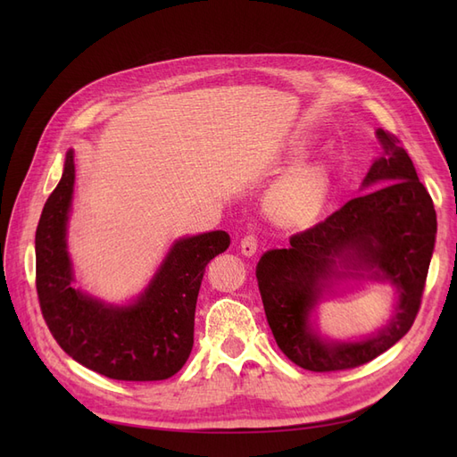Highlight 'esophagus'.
Returning a JSON list of instances; mask_svg holds the SVG:
<instances>
[{
	"instance_id": "34e87169",
	"label": "esophagus",
	"mask_w": 457,
	"mask_h": 457,
	"mask_svg": "<svg viewBox=\"0 0 457 457\" xmlns=\"http://www.w3.org/2000/svg\"><path fill=\"white\" fill-rule=\"evenodd\" d=\"M257 247H259V242H257V237H253V234H247V237H244L242 242H240V250H242V253L247 255V257L255 255Z\"/></svg>"
}]
</instances>
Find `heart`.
Returning <instances> with one entry per match:
<instances>
[{"label": "heart", "mask_w": 457, "mask_h": 457, "mask_svg": "<svg viewBox=\"0 0 457 457\" xmlns=\"http://www.w3.org/2000/svg\"><path fill=\"white\" fill-rule=\"evenodd\" d=\"M331 171L326 162H307L295 165L276 183L269 195L270 210L284 223H309L328 200Z\"/></svg>", "instance_id": "obj_1"}]
</instances>
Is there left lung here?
<instances>
[{
    "mask_svg": "<svg viewBox=\"0 0 457 457\" xmlns=\"http://www.w3.org/2000/svg\"><path fill=\"white\" fill-rule=\"evenodd\" d=\"M385 156L373 162L366 195L349 200L314 227L289 237L287 250H270L257 265L262 307L280 351L311 371L362 366L403 339L416 320L435 250L436 213L398 137L378 129ZM341 264L345 270L339 271ZM386 279L399 289L390 326L354 344H328L308 328V314L331 275Z\"/></svg>",
    "mask_w": 457,
    "mask_h": 457,
    "instance_id": "1",
    "label": "left lung"
}]
</instances>
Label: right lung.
<instances>
[{"mask_svg": "<svg viewBox=\"0 0 457 457\" xmlns=\"http://www.w3.org/2000/svg\"><path fill=\"white\" fill-rule=\"evenodd\" d=\"M74 192V152L36 228V289L51 336L76 362L110 379H168L188 361L196 299L207 262L230 245L225 230L179 240L154 280L129 307H108L72 287L66 220Z\"/></svg>", "mask_w": 457, "mask_h": 457, "instance_id": "1", "label": "right lung"}]
</instances>
